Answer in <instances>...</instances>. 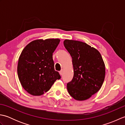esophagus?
I'll list each match as a JSON object with an SVG mask.
<instances>
[{
    "instance_id": "obj_1",
    "label": "esophagus",
    "mask_w": 125,
    "mask_h": 125,
    "mask_svg": "<svg viewBox=\"0 0 125 125\" xmlns=\"http://www.w3.org/2000/svg\"><path fill=\"white\" fill-rule=\"evenodd\" d=\"M60 75H63V70H61L60 71Z\"/></svg>"
}]
</instances>
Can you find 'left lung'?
Masks as SVG:
<instances>
[{
    "mask_svg": "<svg viewBox=\"0 0 125 125\" xmlns=\"http://www.w3.org/2000/svg\"><path fill=\"white\" fill-rule=\"evenodd\" d=\"M65 48L72 57L73 77L67 84L69 94L76 100H85L102 87L105 65L97 49L85 42L65 40Z\"/></svg>",
    "mask_w": 125,
    "mask_h": 125,
    "instance_id": "1",
    "label": "left lung"
}]
</instances>
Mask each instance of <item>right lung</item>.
<instances>
[{
  "mask_svg": "<svg viewBox=\"0 0 125 125\" xmlns=\"http://www.w3.org/2000/svg\"><path fill=\"white\" fill-rule=\"evenodd\" d=\"M60 42L59 39L35 40L21 53L17 68L18 77L23 88L31 95H42L61 78L54 69L52 60V53Z\"/></svg>",
  "mask_w": 125,
  "mask_h": 125,
  "instance_id": "obj_1",
  "label": "right lung"
}]
</instances>
